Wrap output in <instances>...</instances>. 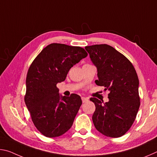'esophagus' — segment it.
I'll use <instances>...</instances> for the list:
<instances>
[{
  "mask_svg": "<svg viewBox=\"0 0 157 157\" xmlns=\"http://www.w3.org/2000/svg\"><path fill=\"white\" fill-rule=\"evenodd\" d=\"M82 102H86L87 101H89V98L86 97H82Z\"/></svg>",
  "mask_w": 157,
  "mask_h": 157,
  "instance_id": "obj_1",
  "label": "esophagus"
}]
</instances>
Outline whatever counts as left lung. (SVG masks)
Returning a JSON list of instances; mask_svg holds the SVG:
<instances>
[{"mask_svg": "<svg viewBox=\"0 0 157 157\" xmlns=\"http://www.w3.org/2000/svg\"><path fill=\"white\" fill-rule=\"evenodd\" d=\"M98 69L95 84L108 90L109 102L95 98V111L92 119L98 132L106 136L121 137L128 131L136 119L140 107L139 81L131 62L107 44L86 46Z\"/></svg>", "mask_w": 157, "mask_h": 157, "instance_id": "obj_1", "label": "left lung"}]
</instances>
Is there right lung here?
Returning <instances> with one entry per match:
<instances>
[{
	"label": "right lung",
	"mask_w": 157,
	"mask_h": 157,
	"mask_svg": "<svg viewBox=\"0 0 157 157\" xmlns=\"http://www.w3.org/2000/svg\"><path fill=\"white\" fill-rule=\"evenodd\" d=\"M87 55L79 46L54 43L44 48L29 67L24 100L34 126L44 136H62L72 126L81 98L75 94L61 96L57 84Z\"/></svg>",
	"instance_id": "1"
}]
</instances>
